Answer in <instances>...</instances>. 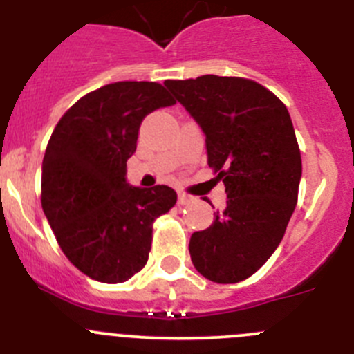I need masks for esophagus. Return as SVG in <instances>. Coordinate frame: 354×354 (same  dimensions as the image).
Returning a JSON list of instances; mask_svg holds the SVG:
<instances>
[{
    "label": "esophagus",
    "mask_w": 354,
    "mask_h": 354,
    "mask_svg": "<svg viewBox=\"0 0 354 354\" xmlns=\"http://www.w3.org/2000/svg\"><path fill=\"white\" fill-rule=\"evenodd\" d=\"M190 201H192V197L188 196V194H183V192L178 194V204H188Z\"/></svg>",
    "instance_id": "34e87169"
}]
</instances>
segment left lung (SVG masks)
I'll use <instances>...</instances> for the list:
<instances>
[{
    "instance_id": "8db88e82",
    "label": "left lung",
    "mask_w": 354,
    "mask_h": 354,
    "mask_svg": "<svg viewBox=\"0 0 354 354\" xmlns=\"http://www.w3.org/2000/svg\"><path fill=\"white\" fill-rule=\"evenodd\" d=\"M164 85L199 124L207 164L227 192L225 209L190 237V259L209 281L239 283L276 252L295 209L302 160L292 118L246 78L203 75Z\"/></svg>"
}]
</instances>
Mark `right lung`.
Instances as JSON below:
<instances>
[{
  "mask_svg": "<svg viewBox=\"0 0 354 354\" xmlns=\"http://www.w3.org/2000/svg\"><path fill=\"white\" fill-rule=\"evenodd\" d=\"M174 99L155 82H117L78 99L59 120L41 166V207L69 262L101 283L140 272L151 225L176 204L166 185L127 183L143 118Z\"/></svg>",
  "mask_w": 354,
  "mask_h": 354,
  "instance_id": "add662e5",
  "label": "right lung"
}]
</instances>
